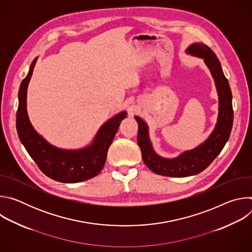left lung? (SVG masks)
I'll use <instances>...</instances> for the list:
<instances>
[{
    "mask_svg": "<svg viewBox=\"0 0 252 252\" xmlns=\"http://www.w3.org/2000/svg\"><path fill=\"white\" fill-rule=\"evenodd\" d=\"M188 53L202 58L211 71L220 97L219 120L214 130L202 145L192 151L184 153L176 158L167 159L158 157L154 152L149 138L147 124L140 118L135 117L138 125L137 143L140 148L142 160L152 171L159 175L185 177L201 172L220 154L232 128V94L220 62L213 51L204 44L191 45L188 49Z\"/></svg>",
    "mask_w": 252,
    "mask_h": 252,
    "instance_id": "1",
    "label": "left lung"
}]
</instances>
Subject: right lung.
Listing matches in <instances>:
<instances>
[{
    "mask_svg": "<svg viewBox=\"0 0 252 252\" xmlns=\"http://www.w3.org/2000/svg\"><path fill=\"white\" fill-rule=\"evenodd\" d=\"M35 62L37 59L31 64L29 74L22 81L19 90L16 126L20 140L39 168L54 181L74 184L94 177L104 165L107 150L126 113L122 112L107 121L88 148L79 151H64L51 146L33 129L27 113V88Z\"/></svg>",
    "mask_w": 252,
    "mask_h": 252,
    "instance_id": "add662e5",
    "label": "right lung"
}]
</instances>
